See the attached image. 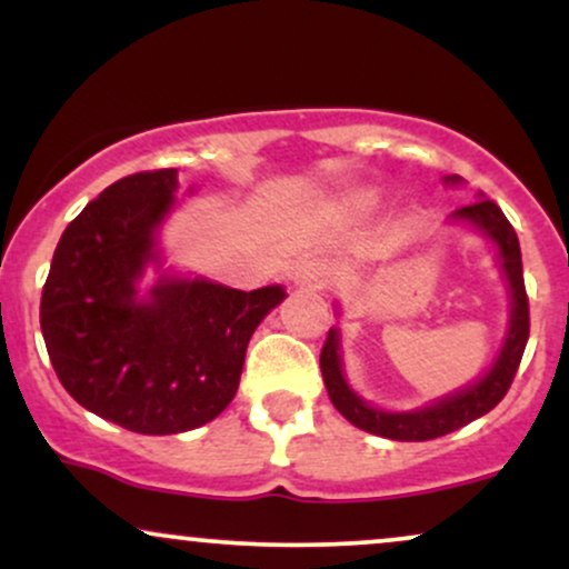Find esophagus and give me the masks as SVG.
Listing matches in <instances>:
<instances>
[{
    "label": "esophagus",
    "instance_id": "obj_1",
    "mask_svg": "<svg viewBox=\"0 0 569 569\" xmlns=\"http://www.w3.org/2000/svg\"><path fill=\"white\" fill-rule=\"evenodd\" d=\"M329 280H331V267L326 264L323 259H310V262H305L297 272V283L310 286V289H323Z\"/></svg>",
    "mask_w": 569,
    "mask_h": 569
}]
</instances>
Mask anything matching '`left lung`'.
<instances>
[{
  "label": "left lung",
  "mask_w": 569,
  "mask_h": 569,
  "mask_svg": "<svg viewBox=\"0 0 569 569\" xmlns=\"http://www.w3.org/2000/svg\"><path fill=\"white\" fill-rule=\"evenodd\" d=\"M447 181H457V176ZM452 219H466L473 221L479 230H485L489 238L495 240L500 248V262L506 270L508 286H511L513 297V312H511V331H508L506 345H502L500 358L495 361V367L487 371V377L481 382H476L473 388L460 390L457 396L443 398V401L433 403V407L420 409V411H403V415H393V411H380L369 407L367 401H361L352 390L348 388L342 377V363H339V337L331 329L326 335L323 350H321V371L326 390H329L331 403L342 411L345 420H350L352 426L367 430V433L385 436V439L393 441H430L439 439V436L452 433V430L468 426L476 417L487 415L489 409H495L506 398L508 388H511L516 371H519L521 356H525L527 339H530V299H527L525 289V272H521V248L519 238L511 221L506 219V213L500 211L498 202L481 198L468 206L457 208Z\"/></svg>",
  "instance_id": "8db88e82"
}]
</instances>
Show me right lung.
I'll list each match as a JSON object with an SVG mask.
<instances>
[{"label": "right lung", "instance_id": "1", "mask_svg": "<svg viewBox=\"0 0 569 569\" xmlns=\"http://www.w3.org/2000/svg\"><path fill=\"white\" fill-rule=\"evenodd\" d=\"M176 168L114 181L63 230L42 286L39 323L67 393L143 436L211 422L238 390L253 329L286 297L208 280L160 283L136 302L152 230L171 208Z\"/></svg>", "mask_w": 569, "mask_h": 569}]
</instances>
